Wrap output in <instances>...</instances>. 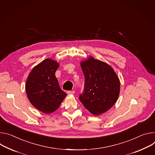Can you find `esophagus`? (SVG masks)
<instances>
[{
	"label": "esophagus",
	"instance_id": "obj_1",
	"mask_svg": "<svg viewBox=\"0 0 155 155\" xmlns=\"http://www.w3.org/2000/svg\"><path fill=\"white\" fill-rule=\"evenodd\" d=\"M74 92H75L74 91H68L67 92V94L68 95H71V94H74Z\"/></svg>",
	"mask_w": 155,
	"mask_h": 155
}]
</instances>
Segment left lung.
Segmentation results:
<instances>
[{"mask_svg": "<svg viewBox=\"0 0 155 155\" xmlns=\"http://www.w3.org/2000/svg\"><path fill=\"white\" fill-rule=\"evenodd\" d=\"M85 77L84 89L79 98L90 113L98 116L109 110L120 92L119 79L108 64L92 57L81 62Z\"/></svg>", "mask_w": 155, "mask_h": 155, "instance_id": "8db88e82", "label": "left lung"}]
</instances>
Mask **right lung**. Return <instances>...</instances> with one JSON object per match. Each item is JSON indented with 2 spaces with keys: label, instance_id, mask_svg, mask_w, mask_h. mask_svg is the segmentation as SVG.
<instances>
[{
  "label": "right lung",
  "instance_id": "obj_1",
  "mask_svg": "<svg viewBox=\"0 0 155 155\" xmlns=\"http://www.w3.org/2000/svg\"><path fill=\"white\" fill-rule=\"evenodd\" d=\"M59 63L47 58L34 67L27 79L25 88L31 104L45 114L56 111L66 96L55 76Z\"/></svg>",
  "mask_w": 155,
  "mask_h": 155
}]
</instances>
